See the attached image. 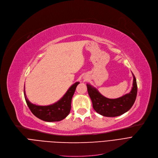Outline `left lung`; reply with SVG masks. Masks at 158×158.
I'll list each match as a JSON object with an SVG mask.
<instances>
[{
    "mask_svg": "<svg viewBox=\"0 0 158 158\" xmlns=\"http://www.w3.org/2000/svg\"><path fill=\"white\" fill-rule=\"evenodd\" d=\"M133 78V86L131 92L115 99L106 98L99 93L97 89L87 85L88 92L92 101L95 111L107 117H117L129 111L134 104L137 95V83L134 75Z\"/></svg>",
    "mask_w": 158,
    "mask_h": 158,
    "instance_id": "obj_1",
    "label": "left lung"
}]
</instances>
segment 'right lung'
I'll list each match as a JSON object with an SVG mask.
<instances>
[{
  "instance_id": "1",
  "label": "right lung",
  "mask_w": 158,
  "mask_h": 158,
  "mask_svg": "<svg viewBox=\"0 0 158 158\" xmlns=\"http://www.w3.org/2000/svg\"><path fill=\"white\" fill-rule=\"evenodd\" d=\"M79 84V82L73 84L59 101L52 105L42 106L32 104L27 98L24 89L25 99L31 111L37 118L46 122H58L65 118L70 113L72 98Z\"/></svg>"
}]
</instances>
